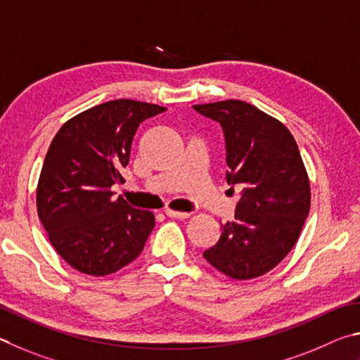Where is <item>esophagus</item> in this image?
<instances>
[{"instance_id": "34e87169", "label": "esophagus", "mask_w": 360, "mask_h": 360, "mask_svg": "<svg viewBox=\"0 0 360 360\" xmlns=\"http://www.w3.org/2000/svg\"><path fill=\"white\" fill-rule=\"evenodd\" d=\"M166 215H167L169 218H188V217H190V213H186V212H176V210L166 209Z\"/></svg>"}]
</instances>
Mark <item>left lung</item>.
I'll use <instances>...</instances> for the list:
<instances>
[{
	"mask_svg": "<svg viewBox=\"0 0 360 360\" xmlns=\"http://www.w3.org/2000/svg\"><path fill=\"white\" fill-rule=\"evenodd\" d=\"M224 131L229 185H242L236 219L204 257L234 280L267 274L297 243L311 191L294 137L285 124L245 101L193 105Z\"/></svg>",
	"mask_w": 360,
	"mask_h": 360,
	"instance_id": "obj_1",
	"label": "left lung"
}]
</instances>
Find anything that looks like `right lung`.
<instances>
[{"instance_id": "add662e5", "label": "right lung", "mask_w": 360, "mask_h": 360, "mask_svg": "<svg viewBox=\"0 0 360 360\" xmlns=\"http://www.w3.org/2000/svg\"><path fill=\"white\" fill-rule=\"evenodd\" d=\"M164 110L109 101L68 120L50 143L37 181V215L56 253L79 272L110 275L142 253L155 215L115 199L110 188L124 181L139 124Z\"/></svg>"}]
</instances>
